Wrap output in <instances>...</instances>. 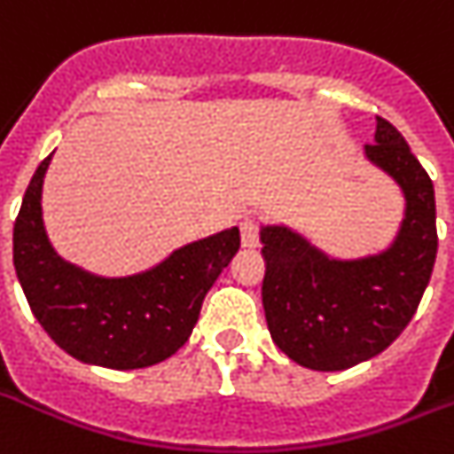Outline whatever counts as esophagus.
I'll return each mask as SVG.
<instances>
[{
  "mask_svg": "<svg viewBox=\"0 0 454 454\" xmlns=\"http://www.w3.org/2000/svg\"><path fill=\"white\" fill-rule=\"evenodd\" d=\"M241 243L243 248H257V243H260V223L254 218H246L241 223Z\"/></svg>",
  "mask_w": 454,
  "mask_h": 454,
  "instance_id": "34e87169",
  "label": "esophagus"
}]
</instances>
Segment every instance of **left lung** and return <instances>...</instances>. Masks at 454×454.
<instances>
[{"mask_svg":"<svg viewBox=\"0 0 454 454\" xmlns=\"http://www.w3.org/2000/svg\"><path fill=\"white\" fill-rule=\"evenodd\" d=\"M366 155L406 194V218L392 248L336 262L286 227L262 230L269 332L287 357L309 369H350L383 353L406 329L432 278L438 248L432 178L402 132L380 115Z\"/></svg>","mask_w":454,"mask_h":454,"instance_id":"left-lung-1","label":"left lung"}]
</instances>
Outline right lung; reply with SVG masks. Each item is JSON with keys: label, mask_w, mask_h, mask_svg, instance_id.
<instances>
[{"label": "right lung", "mask_w": 454, "mask_h": 454, "mask_svg": "<svg viewBox=\"0 0 454 454\" xmlns=\"http://www.w3.org/2000/svg\"><path fill=\"white\" fill-rule=\"evenodd\" d=\"M48 155L22 197L13 227V267L39 325L71 357L108 369H144L185 346L201 303L231 262L241 234L220 231L176 250L132 278L106 280L55 254L41 220Z\"/></svg>", "instance_id": "add662e5"}]
</instances>
